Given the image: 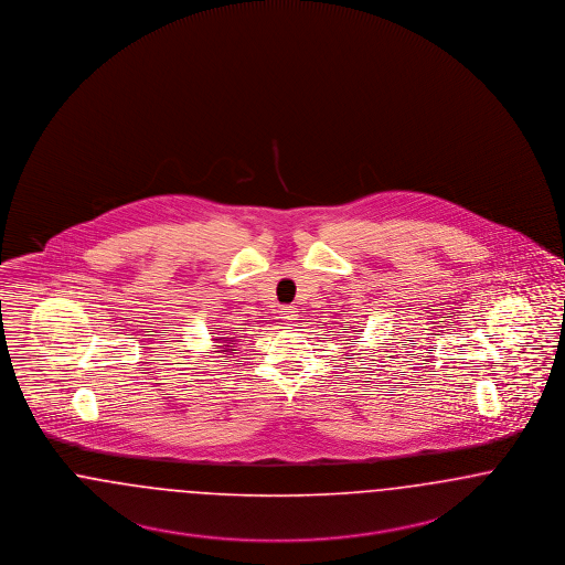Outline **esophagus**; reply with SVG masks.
<instances>
[{
    "label": "esophagus",
    "mask_w": 565,
    "mask_h": 565,
    "mask_svg": "<svg viewBox=\"0 0 565 565\" xmlns=\"http://www.w3.org/2000/svg\"><path fill=\"white\" fill-rule=\"evenodd\" d=\"M280 319L285 320V322H295L297 320V310H295L294 306L280 308Z\"/></svg>",
    "instance_id": "obj_1"
}]
</instances>
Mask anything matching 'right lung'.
Masks as SVG:
<instances>
[{"mask_svg": "<svg viewBox=\"0 0 565 565\" xmlns=\"http://www.w3.org/2000/svg\"><path fill=\"white\" fill-rule=\"evenodd\" d=\"M223 352H227V350H223Z\"/></svg>", "mask_w": 565, "mask_h": 565, "instance_id": "right-lung-1", "label": "right lung"}]
</instances>
